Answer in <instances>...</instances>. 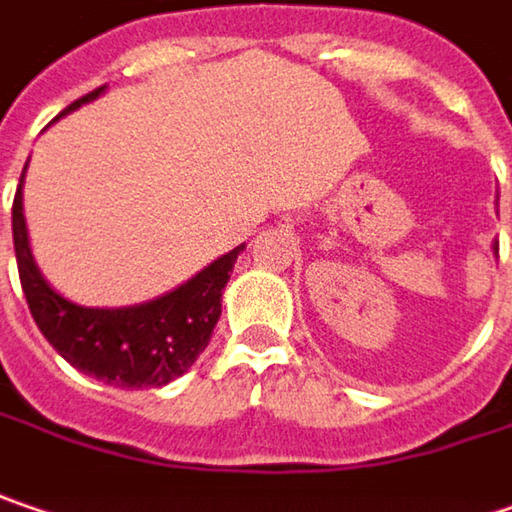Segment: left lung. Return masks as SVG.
I'll use <instances>...</instances> for the list:
<instances>
[{
	"mask_svg": "<svg viewBox=\"0 0 512 512\" xmlns=\"http://www.w3.org/2000/svg\"><path fill=\"white\" fill-rule=\"evenodd\" d=\"M493 249H496V255H498V243H496V246H493Z\"/></svg>",
	"mask_w": 512,
	"mask_h": 512,
	"instance_id": "8db88e82",
	"label": "left lung"
}]
</instances>
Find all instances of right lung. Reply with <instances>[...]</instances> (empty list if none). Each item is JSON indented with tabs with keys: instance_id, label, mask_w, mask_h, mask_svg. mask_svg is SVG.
<instances>
[{
	"instance_id": "obj_1",
	"label": "right lung",
	"mask_w": 512,
	"mask_h": 512,
	"mask_svg": "<svg viewBox=\"0 0 512 512\" xmlns=\"http://www.w3.org/2000/svg\"><path fill=\"white\" fill-rule=\"evenodd\" d=\"M106 86L66 106L57 118L95 101ZM28 167V165H25ZM22 182L14 196V252L22 292L40 333L69 365L115 388H162L182 376L208 347L223 313L226 289L240 243L182 286L133 307H83L48 284L31 255L28 226L22 214Z\"/></svg>"
}]
</instances>
